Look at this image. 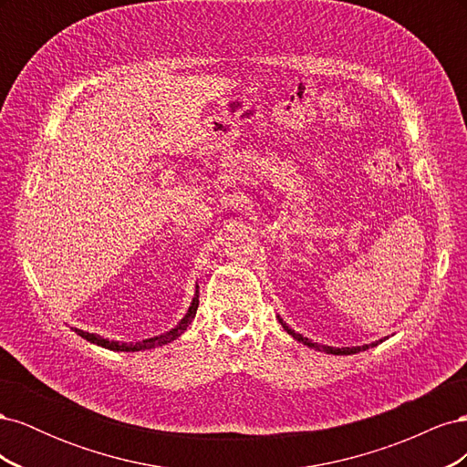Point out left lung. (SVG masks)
Listing matches in <instances>:
<instances>
[{"instance_id":"1","label":"left lung","mask_w":467,"mask_h":467,"mask_svg":"<svg viewBox=\"0 0 467 467\" xmlns=\"http://www.w3.org/2000/svg\"><path fill=\"white\" fill-rule=\"evenodd\" d=\"M278 317V321H280V325H282V329H285L288 335H292L296 341L298 343H302V345H306V347H309V348H316V350H319V352H327V355H357V352H360V350H366V348H370V347H376L378 343H381L384 341V338H379V341H376V343H370V345H360V347H325V345H319V343H314V341H309L307 337H304V335H300V333H296L294 329H290L288 327V323L282 319L280 316H276Z\"/></svg>"}]
</instances>
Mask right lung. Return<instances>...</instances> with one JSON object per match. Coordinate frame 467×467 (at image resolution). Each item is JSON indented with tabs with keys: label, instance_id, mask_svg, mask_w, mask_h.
<instances>
[{
	"label": "right lung",
	"instance_id": "1",
	"mask_svg": "<svg viewBox=\"0 0 467 467\" xmlns=\"http://www.w3.org/2000/svg\"><path fill=\"white\" fill-rule=\"evenodd\" d=\"M199 288V286H196ZM196 307H199V290L194 292L192 296V302L187 309V314L182 316V319L175 325L173 329H169L167 333H161L158 337H150V338H144V341H138V343H119V341H109V338H103L101 335H95V333H88L83 329H78V327H72L79 337L86 338V341L97 345V347H103V348H109V350H117V352H138V350H150V348H155V347H163L167 343L175 341V338H179L182 333L187 331V327L191 325V321L194 319L196 316Z\"/></svg>",
	"mask_w": 467,
	"mask_h": 467
}]
</instances>
